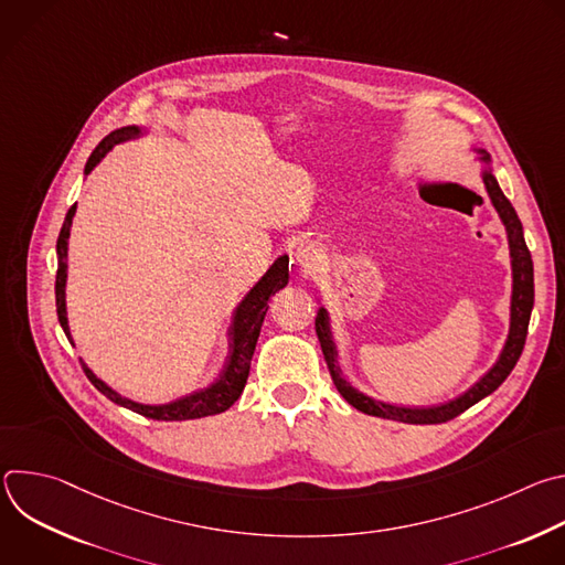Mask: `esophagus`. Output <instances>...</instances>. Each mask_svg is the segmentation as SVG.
I'll return each mask as SVG.
<instances>
[{
  "label": "esophagus",
  "instance_id": "esophagus-1",
  "mask_svg": "<svg viewBox=\"0 0 565 565\" xmlns=\"http://www.w3.org/2000/svg\"><path fill=\"white\" fill-rule=\"evenodd\" d=\"M310 262H312V259H306V262H303V266H306V268H310V266H312Z\"/></svg>",
  "mask_w": 565,
  "mask_h": 565
}]
</instances>
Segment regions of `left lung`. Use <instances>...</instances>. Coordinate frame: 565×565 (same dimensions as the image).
Instances as JSON below:
<instances>
[{
  "label": "left lung",
  "instance_id": "left-lung-1",
  "mask_svg": "<svg viewBox=\"0 0 565 565\" xmlns=\"http://www.w3.org/2000/svg\"><path fill=\"white\" fill-rule=\"evenodd\" d=\"M476 151L480 153V163H482V174H480L482 183H486L488 196H490L494 210L499 212V216H501V221L505 225L508 244H510L512 301H510V333H508L505 347H503L497 364L486 375H482L462 395L445 402V405H438V407H395V405H388V402H380V399H373V397L364 395L351 382L344 380L342 369L338 366V351H335V342H333V335H331L329 312H327L324 306H321L317 317H315V331H317V338H319V344H321V353H324V360L329 364L331 377H333L338 391L342 393V397L349 402V405L355 407L358 412L366 414V416L397 420V423H407V425H438V423H447V420L460 416L471 405H476L478 399L494 393L505 382V377L512 373V369L516 366V362H519V358L523 353L525 338H527L530 315H532V306H534V268H532V257H530V250L525 246L523 225L519 221V214L512 207V203L508 201V196L503 194V190L499 188V181L494 179V172L490 168V153L486 149H476Z\"/></svg>",
  "mask_w": 565,
  "mask_h": 565
}]
</instances>
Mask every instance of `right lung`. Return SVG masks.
<instances>
[{"instance_id": "right-lung-1", "label": "right lung", "mask_w": 565, "mask_h": 565, "mask_svg": "<svg viewBox=\"0 0 565 565\" xmlns=\"http://www.w3.org/2000/svg\"><path fill=\"white\" fill-rule=\"evenodd\" d=\"M142 134L140 127L131 125V127H122L111 131L107 138L100 140V145L92 151L87 166H85V174H92V170L100 163V160L111 151L114 145L125 142L129 138H138ZM75 216V205H71V210L66 212V218L62 223L60 236H57V275H55V306H57V319L60 327L64 331V335L71 340V331H68V319H66V299H64V288H66V250H68V234H71V223ZM290 279V270H288V257H279L268 273L250 288V292L241 299V303L236 306L234 315H232V324H230V333H227V360L223 364V371L218 373V377L201 391H194L185 397H179L174 402H168V405H142V402H134L125 395H120L118 391H114L109 384H105L83 360V369L87 373V377L92 380V384L107 395L116 405L131 409L145 418L151 420H194V418H205V416H214L221 414L225 409H230L234 402L238 399L241 391H244L246 382H248V373H250V362H253V353L262 333V324L264 317L268 310V301L270 297L281 290Z\"/></svg>"}]
</instances>
